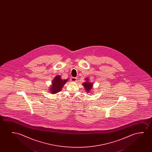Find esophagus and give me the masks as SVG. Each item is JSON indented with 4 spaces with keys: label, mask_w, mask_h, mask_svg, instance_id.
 Wrapping results in <instances>:
<instances>
[{
    "label": "esophagus",
    "mask_w": 152,
    "mask_h": 152,
    "mask_svg": "<svg viewBox=\"0 0 152 152\" xmlns=\"http://www.w3.org/2000/svg\"><path fill=\"white\" fill-rule=\"evenodd\" d=\"M77 78L76 77H72L71 78V80L73 82H76L77 81Z\"/></svg>",
    "instance_id": "esophagus-1"
}]
</instances>
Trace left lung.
Listing matches in <instances>:
<instances>
[{
  "label": "left lung",
  "instance_id": "left-lung-1",
  "mask_svg": "<svg viewBox=\"0 0 152 152\" xmlns=\"http://www.w3.org/2000/svg\"><path fill=\"white\" fill-rule=\"evenodd\" d=\"M85 79L86 81L83 83V86L85 88V90L86 92L90 93V92H92L91 91V90L92 88L93 84L89 81V79L88 78H86Z\"/></svg>",
  "mask_w": 152,
  "mask_h": 152
}]
</instances>
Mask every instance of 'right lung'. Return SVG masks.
<instances>
[{
  "label": "right lung",
  "instance_id": "1",
  "mask_svg": "<svg viewBox=\"0 0 152 152\" xmlns=\"http://www.w3.org/2000/svg\"><path fill=\"white\" fill-rule=\"evenodd\" d=\"M67 80L68 79H61V76L58 75L52 80V85L49 89V91L51 92L50 93L56 94L60 91L63 86L64 85Z\"/></svg>",
  "mask_w": 152,
  "mask_h": 152
}]
</instances>
